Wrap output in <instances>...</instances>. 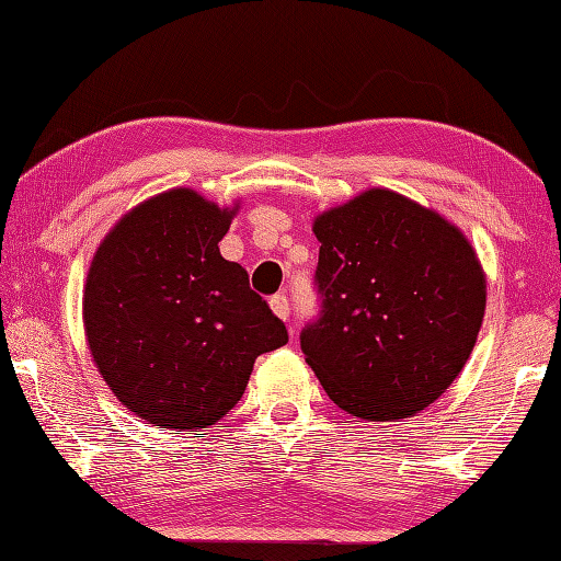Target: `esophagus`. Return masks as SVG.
<instances>
[{
  "mask_svg": "<svg viewBox=\"0 0 561 561\" xmlns=\"http://www.w3.org/2000/svg\"><path fill=\"white\" fill-rule=\"evenodd\" d=\"M270 309L274 311V316H279L282 321H287L289 318V299H287V294H274L272 299H270Z\"/></svg>",
  "mask_w": 561,
  "mask_h": 561,
  "instance_id": "1",
  "label": "esophagus"
}]
</instances>
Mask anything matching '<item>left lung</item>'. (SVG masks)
Returning a JSON list of instances; mask_svg holds the SVG:
<instances>
[{
  "mask_svg": "<svg viewBox=\"0 0 561 561\" xmlns=\"http://www.w3.org/2000/svg\"><path fill=\"white\" fill-rule=\"evenodd\" d=\"M321 316L301 350L340 409L399 421L445 393L474 350L486 277L462 230L391 190L316 216Z\"/></svg>",
  "mask_w": 561,
  "mask_h": 561,
  "instance_id": "obj_1",
  "label": "left lung"
}]
</instances>
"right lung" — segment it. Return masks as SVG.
<instances>
[{
  "mask_svg": "<svg viewBox=\"0 0 561 561\" xmlns=\"http://www.w3.org/2000/svg\"><path fill=\"white\" fill-rule=\"evenodd\" d=\"M238 211L194 190L138 204L87 272L82 318L99 375L142 421L202 431L233 409L287 328L218 243Z\"/></svg>",
  "mask_w": 561,
  "mask_h": 561,
  "instance_id": "add662e5",
  "label": "right lung"
}]
</instances>
